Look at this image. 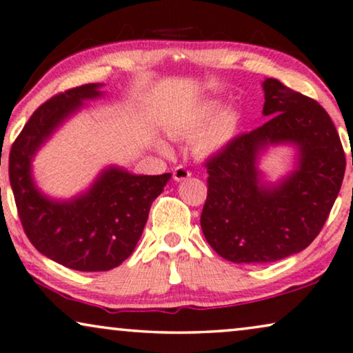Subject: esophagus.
I'll return each instance as SVG.
<instances>
[{
	"mask_svg": "<svg viewBox=\"0 0 353 353\" xmlns=\"http://www.w3.org/2000/svg\"><path fill=\"white\" fill-rule=\"evenodd\" d=\"M190 174L192 172L189 171V169H187L185 166H182V164H179V166H176L172 169V177H174V181H176V182L189 179Z\"/></svg>",
	"mask_w": 353,
	"mask_h": 353,
	"instance_id": "obj_1",
	"label": "esophagus"
}]
</instances>
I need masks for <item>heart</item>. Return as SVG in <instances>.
Returning a JSON list of instances; mask_svg holds the SVG:
<instances>
[{
	"instance_id": "b5f03b06",
	"label": "heart",
	"mask_w": 353,
	"mask_h": 353,
	"mask_svg": "<svg viewBox=\"0 0 353 353\" xmlns=\"http://www.w3.org/2000/svg\"><path fill=\"white\" fill-rule=\"evenodd\" d=\"M218 101H203L195 106L187 119L182 124L181 132L195 134L208 125L213 119V123L199 135L195 142V148L200 154H211L219 152L225 143L234 137L237 129V116L234 111H224L216 117L219 111Z\"/></svg>"
}]
</instances>
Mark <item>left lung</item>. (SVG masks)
Returning <instances> with one entry per match:
<instances>
[{
  "label": "left lung",
  "mask_w": 353,
  "mask_h": 353,
  "mask_svg": "<svg viewBox=\"0 0 353 353\" xmlns=\"http://www.w3.org/2000/svg\"><path fill=\"white\" fill-rule=\"evenodd\" d=\"M263 88V114L271 117L205 163L208 195L200 218L206 242L219 256L252 265L307 248L326 223L345 172L344 148L326 110L278 79H266ZM281 141L299 145V169L270 190L259 184L256 158Z\"/></svg>",
  "instance_id": "left-lung-1"
}]
</instances>
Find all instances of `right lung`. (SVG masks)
<instances>
[{
	"mask_svg": "<svg viewBox=\"0 0 353 353\" xmlns=\"http://www.w3.org/2000/svg\"><path fill=\"white\" fill-rule=\"evenodd\" d=\"M98 83L61 92L37 108L9 153V181L19 219L40 253L75 271H110L132 255L150 206L171 174L134 176L110 168L85 195L70 201H51L35 189L30 159L83 100L100 97Z\"/></svg>",
	"mask_w": 353,
	"mask_h": 353,
	"instance_id": "1",
	"label": "right lung"
}]
</instances>
